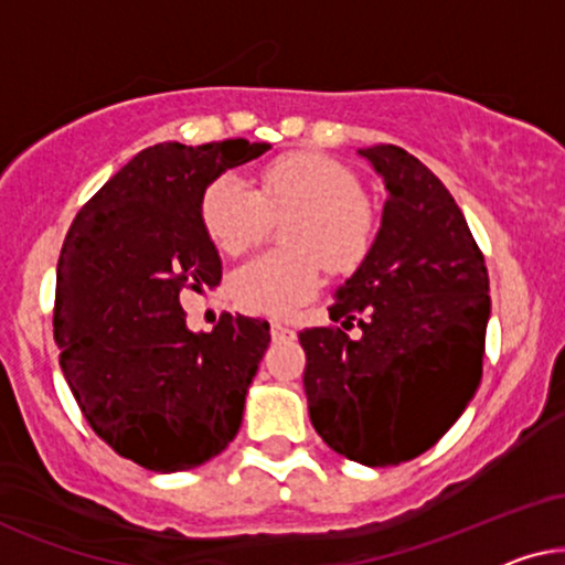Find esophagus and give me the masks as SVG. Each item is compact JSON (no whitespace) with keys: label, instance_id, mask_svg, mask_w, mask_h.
<instances>
[{"label":"esophagus","instance_id":"obj_1","mask_svg":"<svg viewBox=\"0 0 565 565\" xmlns=\"http://www.w3.org/2000/svg\"><path fill=\"white\" fill-rule=\"evenodd\" d=\"M270 335H274V341H291L295 330L289 326H281V322H270Z\"/></svg>","mask_w":565,"mask_h":565}]
</instances>
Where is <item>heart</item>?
<instances>
[{"label": "heart", "mask_w": 565, "mask_h": 565, "mask_svg": "<svg viewBox=\"0 0 565 565\" xmlns=\"http://www.w3.org/2000/svg\"><path fill=\"white\" fill-rule=\"evenodd\" d=\"M201 227L224 255H239L284 224L291 250L255 255L230 274V295L245 312L289 318L322 287L330 274H353L377 239V212L361 193L356 172L318 152H289L270 160L258 188L224 172L201 193Z\"/></svg>", "instance_id": "b5f03b06"}]
</instances>
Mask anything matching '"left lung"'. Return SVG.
Instances as JSON below:
<instances>
[{
  "instance_id": "8db88e82",
  "label": "left lung",
  "mask_w": 565,
  "mask_h": 565,
  "mask_svg": "<svg viewBox=\"0 0 565 565\" xmlns=\"http://www.w3.org/2000/svg\"><path fill=\"white\" fill-rule=\"evenodd\" d=\"M385 178L374 247L328 307L341 328H307L305 395L322 441L385 468L424 455L462 416L483 377L488 268L460 206L395 145L359 149ZM356 319L362 335L345 329Z\"/></svg>"
}]
</instances>
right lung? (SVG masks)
I'll return each mask as SVG.
<instances>
[{"label":"right lung","instance_id":"obj_1","mask_svg":"<svg viewBox=\"0 0 565 565\" xmlns=\"http://www.w3.org/2000/svg\"><path fill=\"white\" fill-rule=\"evenodd\" d=\"M270 145H154L74 216L56 266L58 364L82 416L120 457L154 472L204 465L235 439L268 322L222 312L191 333L183 291L222 281L199 204L224 170Z\"/></svg>","mask_w":565,"mask_h":565}]
</instances>
